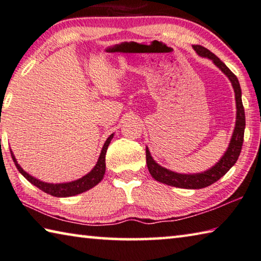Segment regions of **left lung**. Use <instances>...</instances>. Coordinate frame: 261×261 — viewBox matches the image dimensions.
<instances>
[{"mask_svg": "<svg viewBox=\"0 0 261 261\" xmlns=\"http://www.w3.org/2000/svg\"><path fill=\"white\" fill-rule=\"evenodd\" d=\"M193 48L200 57L208 58L214 61L215 65L220 68V69L228 76L229 80L231 81L234 96H236V105H237V118H236V127H234L233 134L231 141H230L228 150L225 151L223 157L220 160V162L212 169H209L206 172L196 173V174H180L172 172L168 169L162 168L161 165L156 163L152 160V157L149 152V149L146 148V159H147V165L148 170L150 172L151 177L156 179L157 181L166 184V185L180 187V189H203L207 187L215 181L219 180L221 177H223L228 171L234 165L239 153L242 151L243 141H244V129H245V112L244 106L242 102V90L241 85H239L238 79L236 75L229 69V68L224 65L221 60L216 57L214 53L207 49L206 47L200 45H193Z\"/></svg>", "mask_w": 261, "mask_h": 261, "instance_id": "1", "label": "left lung"}]
</instances>
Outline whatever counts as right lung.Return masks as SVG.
I'll return each mask as SVG.
<instances>
[{"instance_id": "obj_1", "label": "right lung", "mask_w": 261, "mask_h": 261, "mask_svg": "<svg viewBox=\"0 0 261 261\" xmlns=\"http://www.w3.org/2000/svg\"><path fill=\"white\" fill-rule=\"evenodd\" d=\"M112 138H113V134H111L109 136V139L106 140L104 147H102V149H101L99 159H98L97 164L95 168L91 170V172H89L87 176L77 179V180L71 181V182H66V184H48V182L40 181V180H38V179L31 177L29 173L25 172V171L20 168L19 164L17 163L14 153H12L11 151L10 152H11L12 160H14L15 164H16L17 170H18L19 172L22 173L30 182L33 184L34 186H37L38 189L41 190L42 192H45V193H47V194L58 196V198H65V196H72V195L83 193V192L92 189L93 186H96L97 184L101 180L102 177H104V173H105L106 150H108L109 144L111 142V140H112Z\"/></svg>"}]
</instances>
